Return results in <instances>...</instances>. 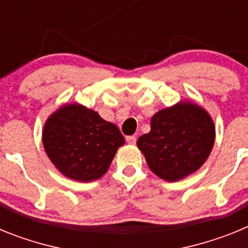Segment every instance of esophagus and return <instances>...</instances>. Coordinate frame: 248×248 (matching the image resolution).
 I'll list each match as a JSON object with an SVG mask.
<instances>
[{
  "label": "esophagus",
  "instance_id": "34e87169",
  "mask_svg": "<svg viewBox=\"0 0 248 248\" xmlns=\"http://www.w3.org/2000/svg\"><path fill=\"white\" fill-rule=\"evenodd\" d=\"M126 143L130 144V145H134L137 143V138L134 135H130V137H126Z\"/></svg>",
  "mask_w": 248,
  "mask_h": 248
}]
</instances>
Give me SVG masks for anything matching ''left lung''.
I'll list each match as a JSON object with an SVG mask.
<instances>
[{
    "label": "left lung",
    "instance_id": "left-lung-1",
    "mask_svg": "<svg viewBox=\"0 0 248 248\" xmlns=\"http://www.w3.org/2000/svg\"><path fill=\"white\" fill-rule=\"evenodd\" d=\"M150 128L137 145L151 171L169 183L198 171L214 148L216 130L211 115L190 100L155 113Z\"/></svg>",
    "mask_w": 248,
    "mask_h": 248
}]
</instances>
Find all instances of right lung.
Wrapping results in <instances>:
<instances>
[{
    "label": "right lung",
    "instance_id": "add662e5",
    "mask_svg": "<svg viewBox=\"0 0 248 248\" xmlns=\"http://www.w3.org/2000/svg\"><path fill=\"white\" fill-rule=\"evenodd\" d=\"M46 154L61 174L80 183L98 180L125 140L115 124L78 103H65L46 120Z\"/></svg>",
    "mask_w": 248,
    "mask_h": 248
}]
</instances>
